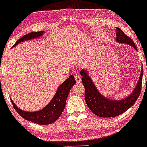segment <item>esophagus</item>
Returning a JSON list of instances; mask_svg holds the SVG:
<instances>
[{
  "mask_svg": "<svg viewBox=\"0 0 147 147\" xmlns=\"http://www.w3.org/2000/svg\"><path fill=\"white\" fill-rule=\"evenodd\" d=\"M75 80H76V82L78 83L81 82V77L80 76V75H75Z\"/></svg>",
  "mask_w": 147,
  "mask_h": 147,
  "instance_id": "1",
  "label": "esophagus"
}]
</instances>
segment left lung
<instances>
[{
  "instance_id": "1",
  "label": "left lung",
  "mask_w": 147,
  "mask_h": 147,
  "mask_svg": "<svg viewBox=\"0 0 147 147\" xmlns=\"http://www.w3.org/2000/svg\"><path fill=\"white\" fill-rule=\"evenodd\" d=\"M116 30V40L118 42L127 43L137 50L135 44L129 37L126 35L120 28H117ZM80 75H82V82L85 90L84 98L86 103L94 115L101 117H114L124 113L135 103L142 90L143 69H142L140 78L133 92L128 97L119 101L110 100L102 96L88 76L86 69L81 70Z\"/></svg>"
}]
</instances>
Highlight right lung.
I'll use <instances>...</instances> for the list:
<instances>
[{
    "mask_svg": "<svg viewBox=\"0 0 147 147\" xmlns=\"http://www.w3.org/2000/svg\"><path fill=\"white\" fill-rule=\"evenodd\" d=\"M43 32V31H39V32H31L28 33L27 35L22 37L20 39L18 40L13 47L23 41L28 40L41 36ZM75 82L76 81L73 75H70L69 78L58 87L52 101L41 110L33 112H26L18 108L11 100L12 104L16 112L25 119L38 124H50L55 122L63 113L70 89L75 84Z\"/></svg>",
    "mask_w": 147,
    "mask_h": 147,
    "instance_id": "add662e5",
    "label": "right lung"
}]
</instances>
